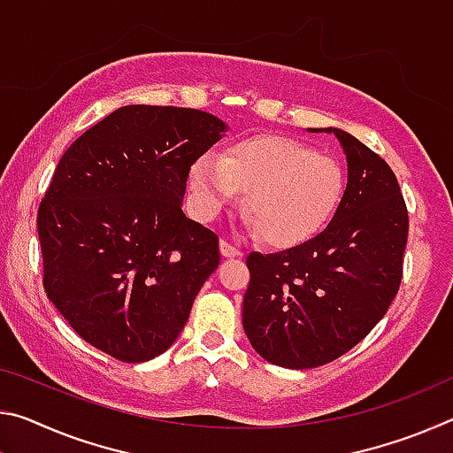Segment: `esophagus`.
<instances>
[{"label": "esophagus", "mask_w": 453, "mask_h": 453, "mask_svg": "<svg viewBox=\"0 0 453 453\" xmlns=\"http://www.w3.org/2000/svg\"><path fill=\"white\" fill-rule=\"evenodd\" d=\"M219 251H221V256H224V257H242L243 256L242 251L235 248V245H232L226 240L219 242Z\"/></svg>", "instance_id": "34e87169"}]
</instances>
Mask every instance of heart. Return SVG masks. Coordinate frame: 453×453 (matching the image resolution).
Masks as SVG:
<instances>
[{"mask_svg":"<svg viewBox=\"0 0 453 453\" xmlns=\"http://www.w3.org/2000/svg\"><path fill=\"white\" fill-rule=\"evenodd\" d=\"M196 211L211 219L242 194L248 224L273 248L310 242L332 219L343 173L334 157L283 135H256L229 145L224 156L203 153L191 165Z\"/></svg>","mask_w":453,"mask_h":453,"instance_id":"b5f03b06","label":"heart"}]
</instances>
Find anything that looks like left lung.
<instances>
[{
    "mask_svg": "<svg viewBox=\"0 0 453 453\" xmlns=\"http://www.w3.org/2000/svg\"><path fill=\"white\" fill-rule=\"evenodd\" d=\"M326 132L348 162L329 226L296 248L245 259V334L264 359L291 370L334 362L372 332L400 289L408 243V208L392 167L348 132Z\"/></svg>",
    "mask_w": 453,
    "mask_h": 453,
    "instance_id": "8db88e82",
    "label": "left lung"
}]
</instances>
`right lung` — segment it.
Segmentation results:
<instances>
[{
  "instance_id": "right-lung-1",
  "label": "right lung",
  "mask_w": 453,
  "mask_h": 453,
  "mask_svg": "<svg viewBox=\"0 0 453 453\" xmlns=\"http://www.w3.org/2000/svg\"><path fill=\"white\" fill-rule=\"evenodd\" d=\"M226 124L172 105H124L61 156L37 211L43 288L78 335L127 364L186 326L219 240L186 218L188 175Z\"/></svg>"
}]
</instances>
